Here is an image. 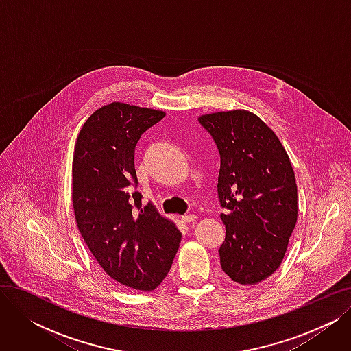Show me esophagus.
I'll return each mask as SVG.
<instances>
[{
	"instance_id": "obj_1",
	"label": "esophagus",
	"mask_w": 351,
	"mask_h": 351,
	"mask_svg": "<svg viewBox=\"0 0 351 351\" xmlns=\"http://www.w3.org/2000/svg\"><path fill=\"white\" fill-rule=\"evenodd\" d=\"M196 219H197L196 215H185V216H182L183 223H193Z\"/></svg>"
}]
</instances>
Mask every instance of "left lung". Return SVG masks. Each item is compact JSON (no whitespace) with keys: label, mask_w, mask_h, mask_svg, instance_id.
Wrapping results in <instances>:
<instances>
[{"label":"left lung","mask_w":351,"mask_h":351,"mask_svg":"<svg viewBox=\"0 0 351 351\" xmlns=\"http://www.w3.org/2000/svg\"><path fill=\"white\" fill-rule=\"evenodd\" d=\"M220 155L217 196L228 213L220 266L241 285L279 269L298 220V185L279 138L247 110L202 115Z\"/></svg>","instance_id":"8db88e82"}]
</instances>
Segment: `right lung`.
<instances>
[{"label": "right lung", "instance_id": "add662e5", "mask_svg": "<svg viewBox=\"0 0 351 351\" xmlns=\"http://www.w3.org/2000/svg\"><path fill=\"white\" fill-rule=\"evenodd\" d=\"M162 110L112 102L95 110L77 138L72 204L81 236L110 279L158 287L171 270L180 232L136 191L135 147Z\"/></svg>", "mask_w": 351, "mask_h": 351}]
</instances>
